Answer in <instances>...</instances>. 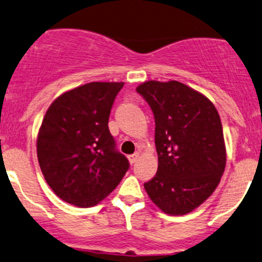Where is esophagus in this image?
I'll list each match as a JSON object with an SVG mask.
<instances>
[{"instance_id":"obj_1","label":"esophagus","mask_w":262,"mask_h":262,"mask_svg":"<svg viewBox=\"0 0 262 262\" xmlns=\"http://www.w3.org/2000/svg\"><path fill=\"white\" fill-rule=\"evenodd\" d=\"M138 158H139V154H132V155H129L128 157V160H129V163L130 164H134L138 160Z\"/></svg>"}]
</instances>
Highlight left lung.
Listing matches in <instances>:
<instances>
[{"label":"left lung","instance_id":"left-lung-1","mask_svg":"<svg viewBox=\"0 0 262 262\" xmlns=\"http://www.w3.org/2000/svg\"><path fill=\"white\" fill-rule=\"evenodd\" d=\"M137 92L155 119L158 171L145 190L165 214H188L214 192L225 170L219 113L204 94L178 80H148Z\"/></svg>","mask_w":262,"mask_h":262}]
</instances>
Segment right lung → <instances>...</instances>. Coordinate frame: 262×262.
<instances>
[{
	"instance_id": "obj_1",
	"label": "right lung",
	"mask_w": 262,
	"mask_h": 262,
	"mask_svg": "<svg viewBox=\"0 0 262 262\" xmlns=\"http://www.w3.org/2000/svg\"><path fill=\"white\" fill-rule=\"evenodd\" d=\"M123 82H91L61 94L46 112L37 157L46 182L58 198L91 208L108 196L129 169L108 128Z\"/></svg>"
}]
</instances>
